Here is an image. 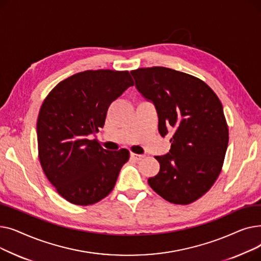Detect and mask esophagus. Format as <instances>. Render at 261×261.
<instances>
[{"label":"esophagus","mask_w":261,"mask_h":261,"mask_svg":"<svg viewBox=\"0 0 261 261\" xmlns=\"http://www.w3.org/2000/svg\"><path fill=\"white\" fill-rule=\"evenodd\" d=\"M131 159H133V160H135V161H141L142 159H144V155H142V154L131 153Z\"/></svg>","instance_id":"obj_1"}]
</instances>
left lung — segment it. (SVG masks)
<instances>
[{
  "mask_svg": "<svg viewBox=\"0 0 261 261\" xmlns=\"http://www.w3.org/2000/svg\"><path fill=\"white\" fill-rule=\"evenodd\" d=\"M131 74L138 91L155 106L160 134L174 129L169 153L155 156L160 171L148 184L170 203H193L223 166L228 127L222 103L204 81L172 68L142 67Z\"/></svg>",
  "mask_w": 261,
  "mask_h": 261,
  "instance_id": "left-lung-1",
  "label": "left lung"
}]
</instances>
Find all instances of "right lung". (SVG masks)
<instances>
[{
	"mask_svg": "<svg viewBox=\"0 0 261 261\" xmlns=\"http://www.w3.org/2000/svg\"><path fill=\"white\" fill-rule=\"evenodd\" d=\"M133 85L128 71L80 72L59 82L41 106L37 120L40 164L66 201L86 206L114 188L129 151H109L89 136L103 127L110 105Z\"/></svg>",
	"mask_w": 261,
	"mask_h": 261,
	"instance_id": "1",
	"label": "right lung"
}]
</instances>
